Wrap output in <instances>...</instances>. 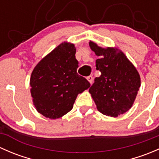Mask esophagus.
Segmentation results:
<instances>
[{"label":"esophagus","mask_w":159,"mask_h":159,"mask_svg":"<svg viewBox=\"0 0 159 159\" xmlns=\"http://www.w3.org/2000/svg\"><path fill=\"white\" fill-rule=\"evenodd\" d=\"M87 80L88 81H89V83L90 84H92V82H93V78L91 76H89V77H87Z\"/></svg>","instance_id":"34e87169"}]
</instances>
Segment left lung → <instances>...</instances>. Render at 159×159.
Masks as SVG:
<instances>
[{
	"instance_id": "obj_1",
	"label": "left lung",
	"mask_w": 159,
	"mask_h": 159,
	"mask_svg": "<svg viewBox=\"0 0 159 159\" xmlns=\"http://www.w3.org/2000/svg\"><path fill=\"white\" fill-rule=\"evenodd\" d=\"M89 46L99 57L96 69L100 70L101 75L94 78L89 89L97 109L111 117L125 113L132 106L141 86L139 72L118 48H103L91 41Z\"/></svg>"
}]
</instances>
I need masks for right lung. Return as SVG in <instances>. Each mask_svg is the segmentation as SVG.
Returning a JSON list of instances; mask_svg holds the SVG:
<instances>
[{
  "label": "right lung",
  "instance_id": "1",
  "mask_svg": "<svg viewBox=\"0 0 159 159\" xmlns=\"http://www.w3.org/2000/svg\"><path fill=\"white\" fill-rule=\"evenodd\" d=\"M76 48L63 42L40 61L31 73L30 94L37 111L46 118L62 117L73 108L78 94L90 87L77 73Z\"/></svg>",
  "mask_w": 159,
  "mask_h": 159
}]
</instances>
